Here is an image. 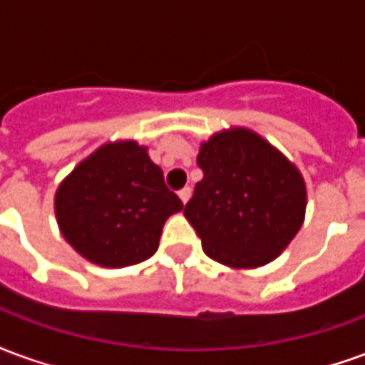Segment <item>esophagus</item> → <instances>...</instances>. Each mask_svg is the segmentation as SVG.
Wrapping results in <instances>:
<instances>
[{
	"label": "esophagus",
	"mask_w": 365,
	"mask_h": 365,
	"mask_svg": "<svg viewBox=\"0 0 365 365\" xmlns=\"http://www.w3.org/2000/svg\"><path fill=\"white\" fill-rule=\"evenodd\" d=\"M178 195H180V199H182L183 203H187L191 197V187H183V190H180V193H178Z\"/></svg>",
	"instance_id": "34e87169"
}]
</instances>
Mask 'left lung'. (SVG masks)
<instances>
[{
	"label": "left lung",
	"instance_id": "8db88e82",
	"mask_svg": "<svg viewBox=\"0 0 365 365\" xmlns=\"http://www.w3.org/2000/svg\"><path fill=\"white\" fill-rule=\"evenodd\" d=\"M203 180L183 209L203 252L230 268H258L287 248L305 219L303 175L248 128L201 144Z\"/></svg>",
	"mask_w": 365,
	"mask_h": 365
}]
</instances>
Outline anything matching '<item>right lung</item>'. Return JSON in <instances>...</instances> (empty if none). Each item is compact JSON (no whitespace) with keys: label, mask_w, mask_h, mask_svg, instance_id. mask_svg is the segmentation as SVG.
Returning <instances> with one entry per match:
<instances>
[{"label":"right lung","mask_w":365,"mask_h":365,"mask_svg":"<svg viewBox=\"0 0 365 365\" xmlns=\"http://www.w3.org/2000/svg\"><path fill=\"white\" fill-rule=\"evenodd\" d=\"M183 203L135 140L103 144L60 183L54 211L76 252L103 268H125L158 250L162 227Z\"/></svg>","instance_id":"add662e5"}]
</instances>
